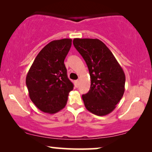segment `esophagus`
<instances>
[{"mask_svg": "<svg viewBox=\"0 0 152 152\" xmlns=\"http://www.w3.org/2000/svg\"><path fill=\"white\" fill-rule=\"evenodd\" d=\"M75 83H76V84H77V85H78V83H79V80H76V81H75Z\"/></svg>", "mask_w": 152, "mask_h": 152, "instance_id": "obj_1", "label": "esophagus"}]
</instances>
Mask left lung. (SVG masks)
Segmentation results:
<instances>
[{
  "label": "left lung",
  "mask_w": 152,
  "mask_h": 152,
  "mask_svg": "<svg viewBox=\"0 0 152 152\" xmlns=\"http://www.w3.org/2000/svg\"><path fill=\"white\" fill-rule=\"evenodd\" d=\"M73 45L88 66L90 90L82 95L85 107L96 115L113 111L124 92L125 75L113 53L97 39H74Z\"/></svg>",
  "instance_id": "left-lung-1"
}]
</instances>
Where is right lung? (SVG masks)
Segmentation results:
<instances>
[{"label": "right lung", "mask_w": 152, "mask_h": 152, "mask_svg": "<svg viewBox=\"0 0 152 152\" xmlns=\"http://www.w3.org/2000/svg\"><path fill=\"white\" fill-rule=\"evenodd\" d=\"M71 45L70 39L50 42L39 52L27 74L30 98L44 113H55L64 109L73 89L64 65Z\"/></svg>", "instance_id": "1"}]
</instances>
